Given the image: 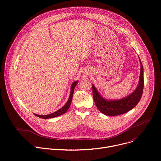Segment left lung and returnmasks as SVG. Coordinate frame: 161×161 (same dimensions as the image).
Segmentation results:
<instances>
[{
    "instance_id": "left-lung-1",
    "label": "left lung",
    "mask_w": 161,
    "mask_h": 161,
    "mask_svg": "<svg viewBox=\"0 0 161 161\" xmlns=\"http://www.w3.org/2000/svg\"><path fill=\"white\" fill-rule=\"evenodd\" d=\"M139 61L141 64V70L139 83L135 91L128 96L120 99H106L101 96L95 86L92 85L94 101L97 108L101 113L109 116L118 115L126 113L133 109L138 104L141 98L144 87L143 67L140 58Z\"/></svg>"
}]
</instances>
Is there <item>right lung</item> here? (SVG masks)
Instances as JSON below:
<instances>
[{
    "label": "right lung",
    "instance_id": "obj_1",
    "mask_svg": "<svg viewBox=\"0 0 161 161\" xmlns=\"http://www.w3.org/2000/svg\"><path fill=\"white\" fill-rule=\"evenodd\" d=\"M78 81H76L75 82H73L72 84L71 85V86H70V96H69V99L67 101L66 104L63 107H62L60 109H59L58 110L54 112V113H52V114H48V115H38V114H35V115H36L37 117H38V118H42V119H49V118H55V117L60 116V115L65 114L69 108L70 107V105L71 102H72V99L73 93H74L75 88V86H76V85L78 84Z\"/></svg>",
    "mask_w": 161,
    "mask_h": 161
}]
</instances>
